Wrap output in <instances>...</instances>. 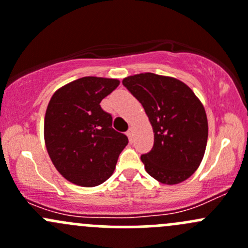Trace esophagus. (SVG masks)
I'll return each instance as SVG.
<instances>
[{"mask_svg": "<svg viewBox=\"0 0 248 248\" xmlns=\"http://www.w3.org/2000/svg\"><path fill=\"white\" fill-rule=\"evenodd\" d=\"M127 137H128L129 138V140H131L132 141V138H133V128H129L128 131H127Z\"/></svg>", "mask_w": 248, "mask_h": 248, "instance_id": "esophagus-1", "label": "esophagus"}]
</instances>
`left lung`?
Listing matches in <instances>:
<instances>
[{
	"mask_svg": "<svg viewBox=\"0 0 248 248\" xmlns=\"http://www.w3.org/2000/svg\"><path fill=\"white\" fill-rule=\"evenodd\" d=\"M145 109L155 133L154 147L141 155L145 170L162 184L176 185L198 169L207 142L204 107L185 82L141 73L122 80Z\"/></svg>",
	"mask_w": 248,
	"mask_h": 248,
	"instance_id": "left-lung-1",
	"label": "left lung"
}]
</instances>
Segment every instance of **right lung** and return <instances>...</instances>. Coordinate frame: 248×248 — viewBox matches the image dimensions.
<instances>
[{
  "instance_id": "1",
  "label": "right lung",
  "mask_w": 248,
  "mask_h": 248,
  "mask_svg": "<svg viewBox=\"0 0 248 248\" xmlns=\"http://www.w3.org/2000/svg\"><path fill=\"white\" fill-rule=\"evenodd\" d=\"M119 84L117 79L80 78L57 90L47 104V154L60 174L78 186L94 187L107 181L128 144L124 134L112 128L111 115L99 104Z\"/></svg>"
}]
</instances>
